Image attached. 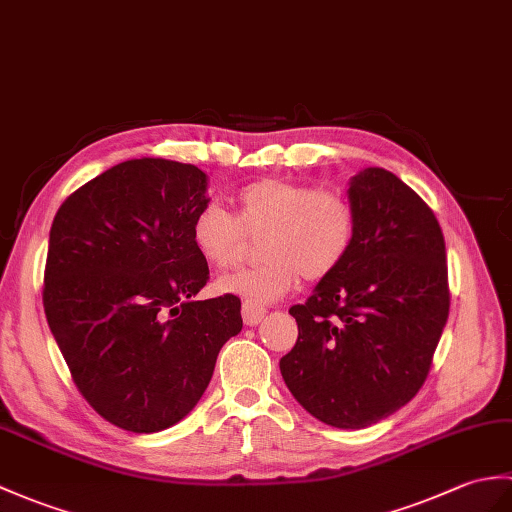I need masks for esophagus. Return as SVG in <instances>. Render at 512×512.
Wrapping results in <instances>:
<instances>
[{
  "label": "esophagus",
  "mask_w": 512,
  "mask_h": 512,
  "mask_svg": "<svg viewBox=\"0 0 512 512\" xmlns=\"http://www.w3.org/2000/svg\"><path fill=\"white\" fill-rule=\"evenodd\" d=\"M264 314H266L264 307H257V305H251V303L242 305V318H244V325H248V327L259 325L261 318H264Z\"/></svg>",
  "instance_id": "1"
}]
</instances>
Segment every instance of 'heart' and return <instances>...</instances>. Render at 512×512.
Returning <instances> with one entry per match:
<instances>
[{"mask_svg":"<svg viewBox=\"0 0 512 512\" xmlns=\"http://www.w3.org/2000/svg\"><path fill=\"white\" fill-rule=\"evenodd\" d=\"M246 235H261L255 268L218 279L222 294L266 305L305 281H323L347 261L358 235L353 202L331 189L261 178L233 196V216L218 205L200 207L189 222V240L213 268H231L244 257Z\"/></svg>","mask_w":512,"mask_h":512,"instance_id":"1","label":"heart"}]
</instances>
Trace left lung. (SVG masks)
I'll return each mask as SVG.
<instances>
[{"mask_svg": "<svg viewBox=\"0 0 512 512\" xmlns=\"http://www.w3.org/2000/svg\"><path fill=\"white\" fill-rule=\"evenodd\" d=\"M353 251L290 314L299 340L279 368L301 406L331 427L362 430L417 395L449 316L443 231L432 209L384 168L349 183Z\"/></svg>", "mask_w": 512, "mask_h": 512, "instance_id": "obj_1", "label": "left lung"}]
</instances>
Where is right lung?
<instances>
[{
	"instance_id": "right-lung-1",
	"label": "right lung",
	"mask_w": 512,
	"mask_h": 512,
	"mask_svg": "<svg viewBox=\"0 0 512 512\" xmlns=\"http://www.w3.org/2000/svg\"><path fill=\"white\" fill-rule=\"evenodd\" d=\"M207 202L196 165L141 157L95 176L54 216L47 325L82 397L126 432L185 419L242 331L237 296L194 301L209 266L189 222Z\"/></svg>"
}]
</instances>
